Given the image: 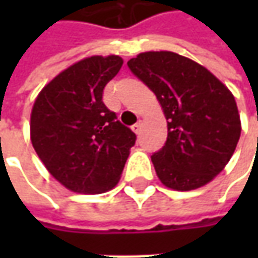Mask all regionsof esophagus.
Instances as JSON below:
<instances>
[{"label":"esophagus","mask_w":258,"mask_h":258,"mask_svg":"<svg viewBox=\"0 0 258 258\" xmlns=\"http://www.w3.org/2000/svg\"><path fill=\"white\" fill-rule=\"evenodd\" d=\"M141 127H142V122H141V120H139V122H136L135 124H132V131H134L136 135H139V132H141Z\"/></svg>","instance_id":"34e87169"}]
</instances>
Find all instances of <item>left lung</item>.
I'll return each mask as SVG.
<instances>
[{
  "instance_id": "1",
  "label": "left lung",
  "mask_w": 258,
  "mask_h": 258,
  "mask_svg": "<svg viewBox=\"0 0 258 258\" xmlns=\"http://www.w3.org/2000/svg\"><path fill=\"white\" fill-rule=\"evenodd\" d=\"M127 67L156 96L168 120L164 148L151 158L165 186L191 191L213 181L241 134L233 93L205 67L172 51H146Z\"/></svg>"
}]
</instances>
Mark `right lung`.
Segmentation results:
<instances>
[{"label":"right lung","mask_w":258,"mask_h":258,"mask_svg":"<svg viewBox=\"0 0 258 258\" xmlns=\"http://www.w3.org/2000/svg\"><path fill=\"white\" fill-rule=\"evenodd\" d=\"M123 64L119 55L80 60L45 86L31 110V144L67 189L102 194L120 179L136 135L103 103V89Z\"/></svg>","instance_id":"right-lung-1"}]
</instances>
